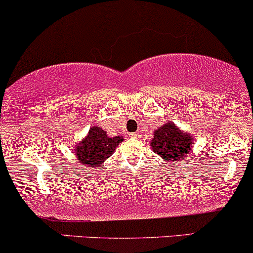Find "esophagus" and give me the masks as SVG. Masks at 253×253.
I'll use <instances>...</instances> for the list:
<instances>
[{"label":"esophagus","instance_id":"obj_1","mask_svg":"<svg viewBox=\"0 0 253 253\" xmlns=\"http://www.w3.org/2000/svg\"><path fill=\"white\" fill-rule=\"evenodd\" d=\"M131 137L132 138H140L141 137L140 132H135V134H131Z\"/></svg>","mask_w":253,"mask_h":253}]
</instances>
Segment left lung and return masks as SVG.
Masks as SVG:
<instances>
[{
    "instance_id": "8db88e82",
    "label": "left lung",
    "mask_w": 253,
    "mask_h": 253,
    "mask_svg": "<svg viewBox=\"0 0 253 253\" xmlns=\"http://www.w3.org/2000/svg\"><path fill=\"white\" fill-rule=\"evenodd\" d=\"M192 136L178 129L174 123L169 122L154 131L150 146L154 153L169 163H180L194 146Z\"/></svg>"
}]
</instances>
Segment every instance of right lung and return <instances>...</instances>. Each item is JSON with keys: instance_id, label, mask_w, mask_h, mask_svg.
<instances>
[{"instance_id": "obj_1", "label": "right lung", "mask_w": 253, "mask_h": 253, "mask_svg": "<svg viewBox=\"0 0 253 253\" xmlns=\"http://www.w3.org/2000/svg\"><path fill=\"white\" fill-rule=\"evenodd\" d=\"M123 140V136L109 137L101 127L92 126L84 140L75 147V155L81 164L89 169H98L107 158L111 157Z\"/></svg>"}]
</instances>
